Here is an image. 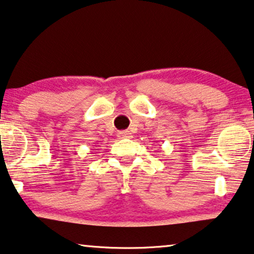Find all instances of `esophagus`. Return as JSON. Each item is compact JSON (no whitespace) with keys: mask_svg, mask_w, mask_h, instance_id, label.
Instances as JSON below:
<instances>
[{"mask_svg":"<svg viewBox=\"0 0 254 254\" xmlns=\"http://www.w3.org/2000/svg\"><path fill=\"white\" fill-rule=\"evenodd\" d=\"M131 133L128 131H120L119 133H117V137L121 138V139H124V138H130Z\"/></svg>","mask_w":254,"mask_h":254,"instance_id":"1","label":"esophagus"}]
</instances>
